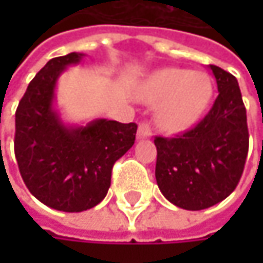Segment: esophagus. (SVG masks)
Masks as SVG:
<instances>
[{"instance_id":"obj_1","label":"esophagus","mask_w":263,"mask_h":263,"mask_svg":"<svg viewBox=\"0 0 263 263\" xmlns=\"http://www.w3.org/2000/svg\"><path fill=\"white\" fill-rule=\"evenodd\" d=\"M152 135V128L147 122H141L138 125V131H137V137L138 138H149Z\"/></svg>"}]
</instances>
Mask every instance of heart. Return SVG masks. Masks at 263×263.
Segmentation results:
<instances>
[{"instance_id": "1", "label": "heart", "mask_w": 263, "mask_h": 263, "mask_svg": "<svg viewBox=\"0 0 263 263\" xmlns=\"http://www.w3.org/2000/svg\"><path fill=\"white\" fill-rule=\"evenodd\" d=\"M141 97L149 103H158L157 120L163 129L178 132L202 114L212 97V83L199 71L164 68L144 83Z\"/></svg>"}]
</instances>
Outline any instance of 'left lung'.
Instances as JSON below:
<instances>
[{
	"instance_id": "1",
	"label": "left lung",
	"mask_w": 263,
	"mask_h": 263,
	"mask_svg": "<svg viewBox=\"0 0 263 263\" xmlns=\"http://www.w3.org/2000/svg\"><path fill=\"white\" fill-rule=\"evenodd\" d=\"M218 97L205 117L177 137H155V178L167 201L204 210L226 199L242 177L248 154L247 111L236 78L210 65Z\"/></svg>"
}]
</instances>
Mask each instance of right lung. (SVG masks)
<instances>
[{
	"mask_svg": "<svg viewBox=\"0 0 263 263\" xmlns=\"http://www.w3.org/2000/svg\"><path fill=\"white\" fill-rule=\"evenodd\" d=\"M82 53L53 58L28 83L15 114V157L30 193L62 212H83L108 193L114 163L135 141L137 125L99 119L65 126L53 108L58 78Z\"/></svg>",
	"mask_w": 263,
	"mask_h": 263,
	"instance_id": "obj_1",
	"label": "right lung"
}]
</instances>
